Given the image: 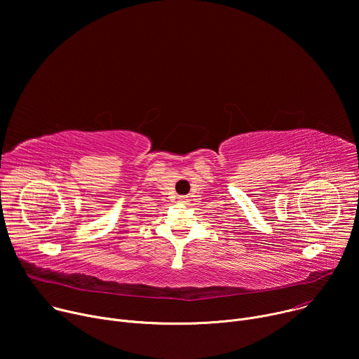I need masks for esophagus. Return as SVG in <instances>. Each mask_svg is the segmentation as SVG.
Returning <instances> with one entry per match:
<instances>
[{
  "label": "esophagus",
  "mask_w": 359,
  "mask_h": 359,
  "mask_svg": "<svg viewBox=\"0 0 359 359\" xmlns=\"http://www.w3.org/2000/svg\"><path fill=\"white\" fill-rule=\"evenodd\" d=\"M188 200H187V198H181V203H187Z\"/></svg>",
  "instance_id": "1"
}]
</instances>
